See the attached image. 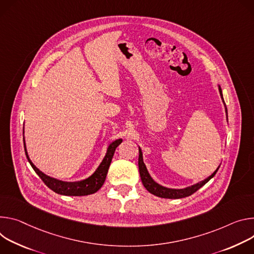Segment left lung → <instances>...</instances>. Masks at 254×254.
<instances>
[{"label": "left lung", "instance_id": "left-lung-1", "mask_svg": "<svg viewBox=\"0 0 254 254\" xmlns=\"http://www.w3.org/2000/svg\"><path fill=\"white\" fill-rule=\"evenodd\" d=\"M219 93L221 96V99L223 101L224 107H225V112H226V119L228 121V113H227V108H226V104L224 102L223 99V94H222V89L219 86ZM221 163L219 164V166L216 168V171L209 176L207 179L203 180L202 182L196 183L194 185H191L190 187H187L185 189H171V188H166L163 187L159 184H157L149 175L146 165L143 161V154L141 151V148L139 147V157H138V166H139V174H140V178H141L142 184L144 186V188L152 194L159 196V198H164V199H181V198H186V196H189L190 194H192L194 191L198 190L200 188H202L204 185H206L218 172L219 167H220Z\"/></svg>", "mask_w": 254, "mask_h": 254}]
</instances>
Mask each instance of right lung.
Instances as JSON below:
<instances>
[{
  "label": "right lung",
  "instance_id": "1",
  "mask_svg": "<svg viewBox=\"0 0 254 254\" xmlns=\"http://www.w3.org/2000/svg\"><path fill=\"white\" fill-rule=\"evenodd\" d=\"M23 141H24V149H25V153L28 161H29L34 172L39 176V178L50 190H52L56 193L64 194V195H88L98 191L104 185L113 155H114L116 148L123 141V140L122 138H119L111 142L107 148L105 157L103 158L102 162L100 163L95 173L91 175L89 178L81 181H77V182H64L58 179H54L52 177H49L44 173H42L41 171H39L38 168L34 165V163L31 161L29 155H28L26 144H25V138H23Z\"/></svg>",
  "mask_w": 254,
  "mask_h": 254
}]
</instances>
